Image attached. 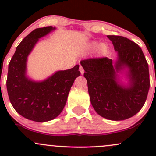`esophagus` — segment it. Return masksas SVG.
Listing matches in <instances>:
<instances>
[{"label": "esophagus", "instance_id": "1", "mask_svg": "<svg viewBox=\"0 0 156 156\" xmlns=\"http://www.w3.org/2000/svg\"><path fill=\"white\" fill-rule=\"evenodd\" d=\"M79 70H80V74L83 75V73H84V69H83V68L81 67V66H80V67H79Z\"/></svg>", "mask_w": 156, "mask_h": 156}]
</instances>
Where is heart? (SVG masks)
<instances>
[{
    "label": "heart",
    "instance_id": "b5f03b06",
    "mask_svg": "<svg viewBox=\"0 0 156 156\" xmlns=\"http://www.w3.org/2000/svg\"><path fill=\"white\" fill-rule=\"evenodd\" d=\"M88 48L90 50H96L98 48V51L101 55L105 54L107 52V48L105 44L100 43L98 42H95V41L89 42L88 44Z\"/></svg>",
    "mask_w": 156,
    "mask_h": 156
}]
</instances>
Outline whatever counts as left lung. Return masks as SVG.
I'll list each match as a JSON object with an SVG mask.
<instances>
[{
    "label": "left lung",
    "mask_w": 156,
    "mask_h": 156,
    "mask_svg": "<svg viewBox=\"0 0 156 156\" xmlns=\"http://www.w3.org/2000/svg\"><path fill=\"white\" fill-rule=\"evenodd\" d=\"M107 37L117 53V60L89 58L80 64L95 112L107 119L124 120L136 114L145 103L150 89L149 67L136 43L120 36Z\"/></svg>",
    "instance_id": "left-lung-1"
}]
</instances>
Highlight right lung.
<instances>
[{
  "mask_svg": "<svg viewBox=\"0 0 156 156\" xmlns=\"http://www.w3.org/2000/svg\"><path fill=\"white\" fill-rule=\"evenodd\" d=\"M55 28H36L27 35L16 48L9 64L6 88L15 111L23 117L34 122H48L62 113L74 80L80 76L79 65L56 71L42 80H34L27 75L28 57L39 39Z\"/></svg>",
  "mask_w": 156,
  "mask_h": 156,
  "instance_id": "obj_1",
  "label": "right lung"
}]
</instances>
